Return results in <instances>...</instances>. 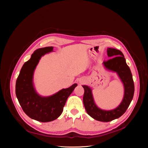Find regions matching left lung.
Listing matches in <instances>:
<instances>
[{"instance_id":"left-lung-1","label":"left lung","mask_w":148,"mask_h":148,"mask_svg":"<svg viewBox=\"0 0 148 148\" xmlns=\"http://www.w3.org/2000/svg\"><path fill=\"white\" fill-rule=\"evenodd\" d=\"M107 52L108 56L111 58L104 61L103 64L108 69L118 73L125 88L124 97L121 104L112 110L100 109L94 103L91 89L85 85L82 86L84 90L83 101L86 112L92 118L101 122H110L121 117L127 110L134 93L133 76L123 53L119 50L112 48H108Z\"/></svg>"}]
</instances>
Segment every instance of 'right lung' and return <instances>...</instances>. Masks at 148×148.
I'll use <instances>...</instances> for the list:
<instances>
[{
	"label": "right lung",
	"mask_w": 148,
	"mask_h": 148,
	"mask_svg": "<svg viewBox=\"0 0 148 148\" xmlns=\"http://www.w3.org/2000/svg\"><path fill=\"white\" fill-rule=\"evenodd\" d=\"M53 47L38 49L22 66L15 84V94L24 112L33 119L47 122L55 120L62 114L68 97L76 83L49 97L38 95L33 86L34 71L42 56L53 50Z\"/></svg>",
	"instance_id": "1"
}]
</instances>
